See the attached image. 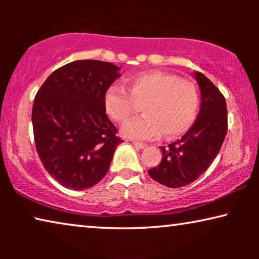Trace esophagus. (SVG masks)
Wrapping results in <instances>:
<instances>
[{"mask_svg":"<svg viewBox=\"0 0 259 259\" xmlns=\"http://www.w3.org/2000/svg\"><path fill=\"white\" fill-rule=\"evenodd\" d=\"M133 145H134V146H136L137 148H140V150H143V148L146 147V144L139 143V141H133Z\"/></svg>","mask_w":259,"mask_h":259,"instance_id":"obj_1","label":"esophagus"}]
</instances>
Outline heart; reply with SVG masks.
Here are the masks:
<instances>
[{"mask_svg":"<svg viewBox=\"0 0 259 259\" xmlns=\"http://www.w3.org/2000/svg\"><path fill=\"white\" fill-rule=\"evenodd\" d=\"M128 92L111 84L104 94V107L113 120L126 122L134 114L137 104L143 105L144 116L127 122L121 132L134 140L157 139L165 133L175 139L196 122L200 95L196 84L175 74L153 70L137 74L128 80Z\"/></svg>","mask_w":259,"mask_h":259,"instance_id":"heart-1","label":"heart"}]
</instances>
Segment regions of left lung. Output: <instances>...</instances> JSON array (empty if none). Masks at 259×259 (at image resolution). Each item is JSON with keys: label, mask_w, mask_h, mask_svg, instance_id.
I'll return each mask as SVG.
<instances>
[{"label": "left lung", "mask_w": 259, "mask_h": 259, "mask_svg": "<svg viewBox=\"0 0 259 259\" xmlns=\"http://www.w3.org/2000/svg\"><path fill=\"white\" fill-rule=\"evenodd\" d=\"M200 88L201 104L197 120L180 140L160 146V164L148 169L155 182L172 189L186 186L199 178L217 157L226 132V101L217 87L203 73L194 74Z\"/></svg>", "instance_id": "left-lung-1"}]
</instances>
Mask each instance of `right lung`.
Returning <instances> with one entry per match:
<instances>
[{
	"mask_svg": "<svg viewBox=\"0 0 259 259\" xmlns=\"http://www.w3.org/2000/svg\"><path fill=\"white\" fill-rule=\"evenodd\" d=\"M111 62L79 60L47 77L33 105L35 146L46 171L69 190L94 186L122 140L104 107L105 91L120 76Z\"/></svg>",
	"mask_w": 259,
	"mask_h": 259,
	"instance_id": "obj_1",
	"label": "right lung"
}]
</instances>
